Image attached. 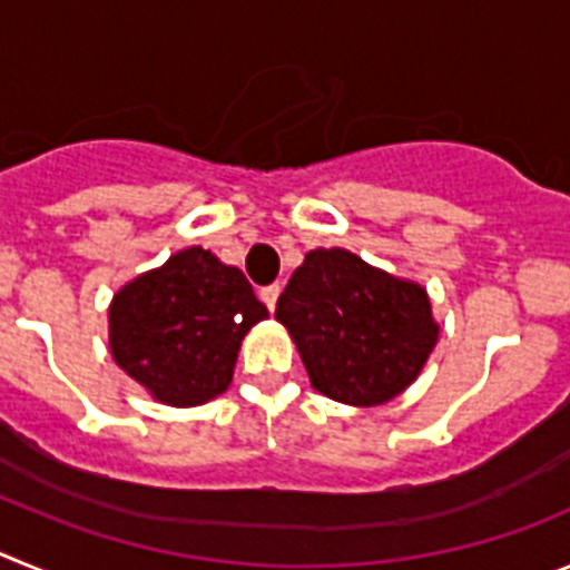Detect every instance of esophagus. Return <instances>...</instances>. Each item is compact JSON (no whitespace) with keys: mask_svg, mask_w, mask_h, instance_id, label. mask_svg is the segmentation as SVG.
<instances>
[{"mask_svg":"<svg viewBox=\"0 0 570 570\" xmlns=\"http://www.w3.org/2000/svg\"><path fill=\"white\" fill-rule=\"evenodd\" d=\"M259 299L268 305V311H274L276 299H279V285H265V288L259 291Z\"/></svg>","mask_w":570,"mask_h":570,"instance_id":"34e87169","label":"esophagus"}]
</instances>
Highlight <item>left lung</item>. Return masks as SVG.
Here are the masks:
<instances>
[{
	"label": "left lung",
	"mask_w": 570,
	"mask_h": 570,
	"mask_svg": "<svg viewBox=\"0 0 570 570\" xmlns=\"http://www.w3.org/2000/svg\"><path fill=\"white\" fill-rule=\"evenodd\" d=\"M311 385L356 407L382 405L420 376L440 340L431 299L345 248L305 256L276 302Z\"/></svg>",
	"instance_id": "left-lung-1"
}]
</instances>
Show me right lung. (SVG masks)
I'll use <instances>...</instances> for the list:
<instances>
[{
  "instance_id": "right-lung-1",
  "label": "right lung",
  "mask_w": 570,
  "mask_h": 570,
  "mask_svg": "<svg viewBox=\"0 0 570 570\" xmlns=\"http://www.w3.org/2000/svg\"><path fill=\"white\" fill-rule=\"evenodd\" d=\"M265 316L239 268L185 248L114 296L110 354L156 402L203 405L228 391L242 340Z\"/></svg>"
}]
</instances>
